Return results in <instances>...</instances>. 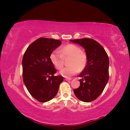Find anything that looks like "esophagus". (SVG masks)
<instances>
[{"label": "esophagus", "instance_id": "obj_1", "mask_svg": "<svg viewBox=\"0 0 130 130\" xmlns=\"http://www.w3.org/2000/svg\"><path fill=\"white\" fill-rule=\"evenodd\" d=\"M64 80L66 81H70V80H71V79H70V78H65Z\"/></svg>", "mask_w": 130, "mask_h": 130}]
</instances>
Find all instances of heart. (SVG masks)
<instances>
[{
	"label": "heart",
	"mask_w": 130,
	"mask_h": 130,
	"mask_svg": "<svg viewBox=\"0 0 130 130\" xmlns=\"http://www.w3.org/2000/svg\"><path fill=\"white\" fill-rule=\"evenodd\" d=\"M63 57H70L67 62L69 66L63 68L60 72L61 75L66 78H69L76 74L78 72V69H84L87 64V54L82 52L80 47L76 45H67L63 47L60 52L55 50L50 55L51 61L57 69H61L63 66Z\"/></svg>",
	"instance_id": "heart-1"
}]
</instances>
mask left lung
Wrapping results in <instances>:
<instances>
[{
  "mask_svg": "<svg viewBox=\"0 0 130 130\" xmlns=\"http://www.w3.org/2000/svg\"><path fill=\"white\" fill-rule=\"evenodd\" d=\"M70 41L83 47L88 57L87 66L78 75L82 77L80 86L74 93L81 101L89 103L100 95L108 81V56L102 45L93 39Z\"/></svg>",
  "mask_w": 130,
  "mask_h": 130,
  "instance_id": "left-lung-1",
  "label": "left lung"
}]
</instances>
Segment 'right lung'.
<instances>
[{
  "label": "right lung",
  "mask_w": 130,
  "mask_h": 130,
  "mask_svg": "<svg viewBox=\"0 0 130 130\" xmlns=\"http://www.w3.org/2000/svg\"><path fill=\"white\" fill-rule=\"evenodd\" d=\"M61 43L58 40L39 38L27 47L23 56V81L31 95L41 103L53 99L63 81L62 76H54L56 70L50 60L51 54Z\"/></svg>",
  "instance_id": "add662e5"
}]
</instances>
